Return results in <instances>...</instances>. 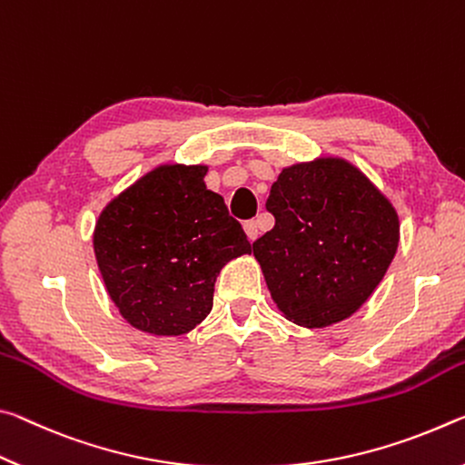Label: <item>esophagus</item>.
<instances>
[{"label":"esophagus","instance_id":"34e87169","mask_svg":"<svg viewBox=\"0 0 465 465\" xmlns=\"http://www.w3.org/2000/svg\"><path fill=\"white\" fill-rule=\"evenodd\" d=\"M242 228H245L247 239H249V241H255V239H257V234H260V228H257V223H255V220H247V223L242 224Z\"/></svg>","mask_w":465,"mask_h":465}]
</instances>
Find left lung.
<instances>
[{
  "instance_id": "obj_1",
  "label": "left lung",
  "mask_w": 465,
  "mask_h": 465,
  "mask_svg": "<svg viewBox=\"0 0 465 465\" xmlns=\"http://www.w3.org/2000/svg\"><path fill=\"white\" fill-rule=\"evenodd\" d=\"M265 208L276 224L253 242V255L276 307L309 330L356 313L398 251V212L341 158L288 166Z\"/></svg>"
}]
</instances>
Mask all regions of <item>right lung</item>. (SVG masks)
<instances>
[{
  "label": "right lung",
  "instance_id": "obj_1",
  "mask_svg": "<svg viewBox=\"0 0 465 465\" xmlns=\"http://www.w3.org/2000/svg\"><path fill=\"white\" fill-rule=\"evenodd\" d=\"M203 164H163L101 212L94 255L106 292L135 330L181 336L212 311L220 270L251 253Z\"/></svg>",
  "mask_w": 465,
  "mask_h": 465
}]
</instances>
